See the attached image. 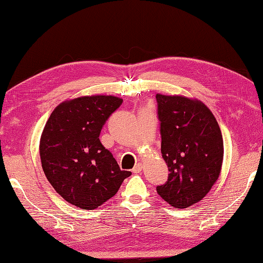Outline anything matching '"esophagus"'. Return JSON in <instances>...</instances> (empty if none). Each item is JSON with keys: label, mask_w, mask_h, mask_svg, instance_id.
Wrapping results in <instances>:
<instances>
[{"label": "esophagus", "mask_w": 263, "mask_h": 263, "mask_svg": "<svg viewBox=\"0 0 263 263\" xmlns=\"http://www.w3.org/2000/svg\"><path fill=\"white\" fill-rule=\"evenodd\" d=\"M142 171V164H137L135 167H133L132 172L136 173V174H138V173H140Z\"/></svg>", "instance_id": "1"}]
</instances>
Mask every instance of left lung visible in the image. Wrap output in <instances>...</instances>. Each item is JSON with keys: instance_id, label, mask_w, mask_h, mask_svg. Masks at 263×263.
Instances as JSON below:
<instances>
[{"instance_id": "8db88e82", "label": "left lung", "mask_w": 263, "mask_h": 263, "mask_svg": "<svg viewBox=\"0 0 263 263\" xmlns=\"http://www.w3.org/2000/svg\"><path fill=\"white\" fill-rule=\"evenodd\" d=\"M167 182L157 193L175 208L202 200L219 177L224 142L214 114L198 99L157 93Z\"/></svg>"}]
</instances>
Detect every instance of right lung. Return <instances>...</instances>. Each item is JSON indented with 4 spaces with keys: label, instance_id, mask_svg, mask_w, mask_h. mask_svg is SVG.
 Returning <instances> with one entry per match:
<instances>
[{
    "label": "right lung",
    "instance_id": "obj_1",
    "mask_svg": "<svg viewBox=\"0 0 263 263\" xmlns=\"http://www.w3.org/2000/svg\"><path fill=\"white\" fill-rule=\"evenodd\" d=\"M122 103L106 95L65 100L44 127L39 143L43 171L55 191L78 208H98L131 175L121 171L99 140L106 121Z\"/></svg>",
    "mask_w": 263,
    "mask_h": 263
}]
</instances>
